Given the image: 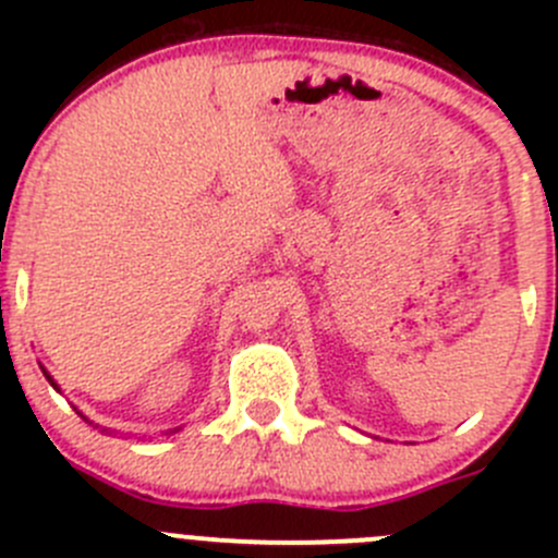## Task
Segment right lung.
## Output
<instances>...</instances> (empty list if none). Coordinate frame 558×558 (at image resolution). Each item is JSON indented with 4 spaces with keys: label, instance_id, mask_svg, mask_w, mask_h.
<instances>
[{
    "label": "right lung",
    "instance_id": "obj_1",
    "mask_svg": "<svg viewBox=\"0 0 558 558\" xmlns=\"http://www.w3.org/2000/svg\"><path fill=\"white\" fill-rule=\"evenodd\" d=\"M43 373H45V369H43ZM45 378H48V380H50V386H53V388H56V384H53V378H50V375H48V373H45Z\"/></svg>",
    "mask_w": 558,
    "mask_h": 558
}]
</instances>
